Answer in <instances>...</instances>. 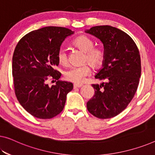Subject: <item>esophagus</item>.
<instances>
[{
    "label": "esophagus",
    "mask_w": 155,
    "mask_h": 155,
    "mask_svg": "<svg viewBox=\"0 0 155 155\" xmlns=\"http://www.w3.org/2000/svg\"><path fill=\"white\" fill-rule=\"evenodd\" d=\"M82 86H83V84H73V87H74V89H75V88L82 87Z\"/></svg>",
    "instance_id": "esophagus-1"
}]
</instances>
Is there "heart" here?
Returning a JSON list of instances; mask_svg holds the SVG:
<instances>
[{"mask_svg": "<svg viewBox=\"0 0 155 155\" xmlns=\"http://www.w3.org/2000/svg\"><path fill=\"white\" fill-rule=\"evenodd\" d=\"M73 46L85 53L84 61H88L93 68H97L101 66L105 58L104 50L99 47H94V41L91 38L82 35L76 38L73 41ZM59 63L63 66L68 64L67 51L64 48H60L58 53ZM91 68L88 64H84L80 66H75L68 69L64 73L65 78L68 81L75 83H82L84 78L90 75Z\"/></svg>", "mask_w": 155, "mask_h": 155, "instance_id": "obj_1", "label": "heart"}]
</instances>
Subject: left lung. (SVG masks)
<instances>
[{"label":"left lung","mask_w":155,"mask_h":155,"mask_svg":"<svg viewBox=\"0 0 155 155\" xmlns=\"http://www.w3.org/2000/svg\"><path fill=\"white\" fill-rule=\"evenodd\" d=\"M85 32L101 40L105 53L95 75L104 82L92 84L95 94L87 107L97 118H112L127 107L137 90L141 73L139 49L127 33L112 26H95Z\"/></svg>","instance_id":"8db88e82"}]
</instances>
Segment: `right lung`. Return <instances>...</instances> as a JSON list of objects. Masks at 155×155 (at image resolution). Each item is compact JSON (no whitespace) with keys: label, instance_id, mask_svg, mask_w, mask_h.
<instances>
[{"label":"right lung","instance_id":"1","mask_svg":"<svg viewBox=\"0 0 155 155\" xmlns=\"http://www.w3.org/2000/svg\"><path fill=\"white\" fill-rule=\"evenodd\" d=\"M74 32L48 26L25 35L16 45L12 58L15 94L21 105L35 117L49 119L63 110L66 96L73 89L71 82L59 80L61 73L58 53L61 45ZM50 75L55 85L47 84Z\"/></svg>","mask_w":155,"mask_h":155}]
</instances>
